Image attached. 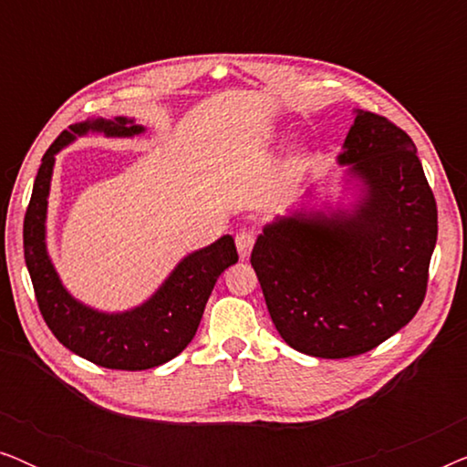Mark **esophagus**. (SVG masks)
Listing matches in <instances>:
<instances>
[{"instance_id":"esophagus-1","label":"esophagus","mask_w":467,"mask_h":467,"mask_svg":"<svg viewBox=\"0 0 467 467\" xmlns=\"http://www.w3.org/2000/svg\"><path fill=\"white\" fill-rule=\"evenodd\" d=\"M253 246H254V235L251 232H240L235 235V248H238L240 259H246L248 254H251Z\"/></svg>"}]
</instances>
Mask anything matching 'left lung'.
Instances as JSON below:
<instances>
[{"mask_svg":"<svg viewBox=\"0 0 467 467\" xmlns=\"http://www.w3.org/2000/svg\"><path fill=\"white\" fill-rule=\"evenodd\" d=\"M337 163L359 182L355 206L278 216L251 253L278 334L321 359L368 353L412 321L438 240L436 200L404 130L355 110Z\"/></svg>","mask_w":467,"mask_h":467,"instance_id":"1","label":"left lung"}]
</instances>
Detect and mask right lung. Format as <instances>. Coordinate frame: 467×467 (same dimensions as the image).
Listing matches in <instances>:
<instances>
[{
  "mask_svg": "<svg viewBox=\"0 0 467 467\" xmlns=\"http://www.w3.org/2000/svg\"><path fill=\"white\" fill-rule=\"evenodd\" d=\"M88 131L131 138L144 131L133 119H88L69 125L44 152L23 223V248L40 312L63 347L108 369H150L181 355L200 327L216 278L238 261L232 235L191 253L144 304L125 312L88 308L61 285L47 251V208L55 155Z\"/></svg>",
  "mask_w": 467,
  "mask_h": 467,
  "instance_id": "add662e5",
  "label": "right lung"
}]
</instances>
